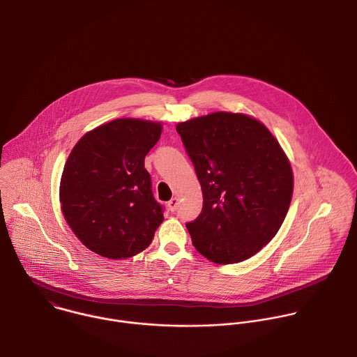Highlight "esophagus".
Returning <instances> with one entry per match:
<instances>
[{"instance_id":"34e87169","label":"esophagus","mask_w":357,"mask_h":357,"mask_svg":"<svg viewBox=\"0 0 357 357\" xmlns=\"http://www.w3.org/2000/svg\"><path fill=\"white\" fill-rule=\"evenodd\" d=\"M177 206H178V199H177V198H172V199L167 202V207H169L170 211H174V210L177 208Z\"/></svg>"}]
</instances>
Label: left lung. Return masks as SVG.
Masks as SVG:
<instances>
[{"mask_svg": "<svg viewBox=\"0 0 357 357\" xmlns=\"http://www.w3.org/2000/svg\"><path fill=\"white\" fill-rule=\"evenodd\" d=\"M204 194L199 217L187 224L195 249L215 264L258 253L282 227L294 176L278 139L258 119L217 111L178 122Z\"/></svg>", "mask_w": 357, "mask_h": 357, "instance_id": "left-lung-1", "label": "left lung"}]
</instances>
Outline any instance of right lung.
Wrapping results in <instances>:
<instances>
[{"label": "right lung", "instance_id": "right-lung-1", "mask_svg": "<svg viewBox=\"0 0 357 357\" xmlns=\"http://www.w3.org/2000/svg\"><path fill=\"white\" fill-rule=\"evenodd\" d=\"M162 122L118 118L85 133L68 155L59 188L61 213L96 255L123 259L142 253L163 221L144 158Z\"/></svg>", "mask_w": 357, "mask_h": 357}]
</instances>
